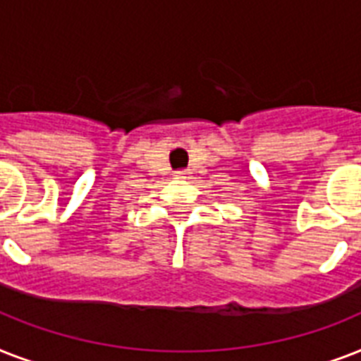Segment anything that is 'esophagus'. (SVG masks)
I'll return each mask as SVG.
<instances>
[{
	"label": "esophagus",
	"instance_id": "34e87169",
	"mask_svg": "<svg viewBox=\"0 0 361 361\" xmlns=\"http://www.w3.org/2000/svg\"><path fill=\"white\" fill-rule=\"evenodd\" d=\"M187 174H189L187 170H180V172H176V176H180V178H183V176H187Z\"/></svg>",
	"mask_w": 361,
	"mask_h": 361
}]
</instances>
